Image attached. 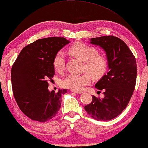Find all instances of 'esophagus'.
I'll list each match as a JSON object with an SVG mask.
<instances>
[{
    "label": "esophagus",
    "mask_w": 148,
    "mask_h": 148,
    "mask_svg": "<svg viewBox=\"0 0 148 148\" xmlns=\"http://www.w3.org/2000/svg\"><path fill=\"white\" fill-rule=\"evenodd\" d=\"M72 92H75V93H76V94H81V93H82V91H73V90H72Z\"/></svg>",
    "instance_id": "34e87169"
}]
</instances>
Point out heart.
<instances>
[{
    "instance_id": "heart-1",
    "label": "heart",
    "mask_w": 148,
    "mask_h": 148,
    "mask_svg": "<svg viewBox=\"0 0 148 148\" xmlns=\"http://www.w3.org/2000/svg\"><path fill=\"white\" fill-rule=\"evenodd\" d=\"M69 53L76 58L85 62L84 69L88 71L96 78L104 76L109 68V61L104 55L98 53V50L95 47L83 43L76 42L70 47ZM54 69L57 71H61L65 66L64 56L59 51L54 56L53 60ZM91 76L88 72L82 74H69L62 80L61 86L64 88L73 91H81L84 87L90 84Z\"/></svg>"
}]
</instances>
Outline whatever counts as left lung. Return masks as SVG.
<instances>
[{"instance_id":"8db88e82","label":"left lung","mask_w":148,"mask_h":148,"mask_svg":"<svg viewBox=\"0 0 148 148\" xmlns=\"http://www.w3.org/2000/svg\"><path fill=\"white\" fill-rule=\"evenodd\" d=\"M92 44L101 46L106 51L110 71L95 85L104 90L103 99L92 95V100L85 106L92 118L108 121L116 117L128 105L136 86V59L125 42L114 36L92 38Z\"/></svg>"}]
</instances>
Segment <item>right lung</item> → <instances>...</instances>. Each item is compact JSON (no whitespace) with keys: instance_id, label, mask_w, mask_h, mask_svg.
Wrapping results in <instances>:
<instances>
[{"instance_id":"1","label":"right lung","mask_w":148,"mask_h":148,"mask_svg":"<svg viewBox=\"0 0 148 148\" xmlns=\"http://www.w3.org/2000/svg\"><path fill=\"white\" fill-rule=\"evenodd\" d=\"M69 42L62 37L37 40L23 48L12 65L14 98L21 112L33 121L46 122L61 108V96L67 90L49 91L48 82L55 75L54 56Z\"/></svg>"}]
</instances>
